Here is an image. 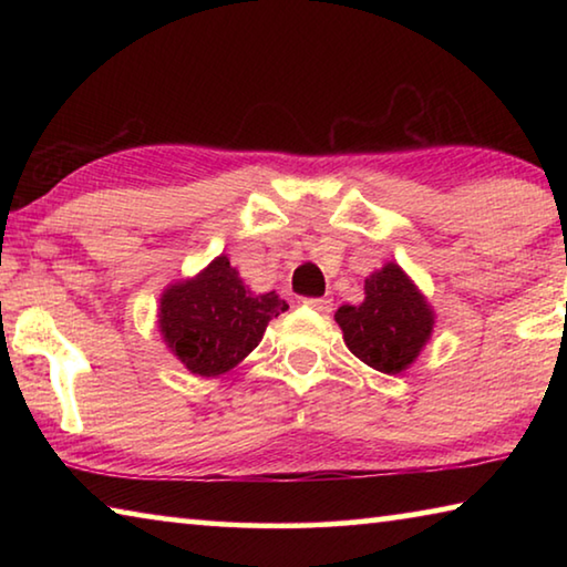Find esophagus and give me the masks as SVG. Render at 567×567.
Wrapping results in <instances>:
<instances>
[{
    "label": "esophagus",
    "instance_id": "34e87169",
    "mask_svg": "<svg viewBox=\"0 0 567 567\" xmlns=\"http://www.w3.org/2000/svg\"><path fill=\"white\" fill-rule=\"evenodd\" d=\"M302 305L310 307V310H315V312H322V315H328L332 310L330 297H305Z\"/></svg>",
    "mask_w": 567,
    "mask_h": 567
}]
</instances>
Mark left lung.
Instances as JSON below:
<instances>
[{
  "label": "left lung",
  "instance_id": "1",
  "mask_svg": "<svg viewBox=\"0 0 567 567\" xmlns=\"http://www.w3.org/2000/svg\"><path fill=\"white\" fill-rule=\"evenodd\" d=\"M354 358L380 372H402L433 332V312L398 265L364 280V302L334 312Z\"/></svg>",
  "mask_w": 567,
  "mask_h": 567
}]
</instances>
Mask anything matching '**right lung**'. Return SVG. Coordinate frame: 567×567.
Here are the masks:
<instances>
[{
    "label": "right lung",
    "instance_id": "right-lung-1",
    "mask_svg": "<svg viewBox=\"0 0 567 567\" xmlns=\"http://www.w3.org/2000/svg\"><path fill=\"white\" fill-rule=\"evenodd\" d=\"M287 310L280 295H252L223 255L195 280L172 285L159 302V328L189 372L223 375L262 340L267 322Z\"/></svg>",
    "mask_w": 567,
    "mask_h": 567
}]
</instances>
